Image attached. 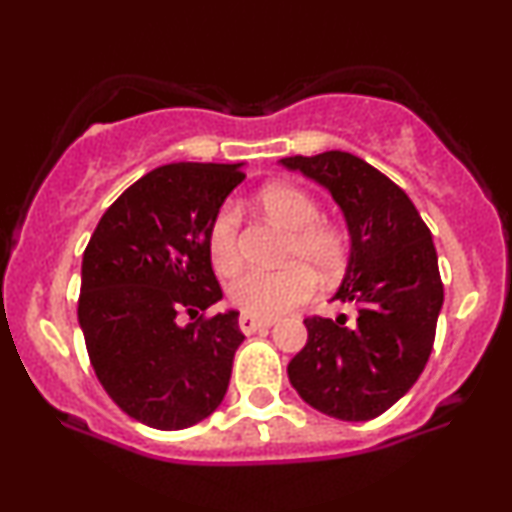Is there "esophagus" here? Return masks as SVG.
<instances>
[{
	"mask_svg": "<svg viewBox=\"0 0 512 512\" xmlns=\"http://www.w3.org/2000/svg\"><path fill=\"white\" fill-rule=\"evenodd\" d=\"M238 325L245 334H255L260 330H267V327H272L274 320H260V317H252V315H240Z\"/></svg>",
	"mask_w": 512,
	"mask_h": 512,
	"instance_id": "obj_1",
	"label": "esophagus"
}]
</instances>
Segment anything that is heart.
I'll list each match as a JSON object with an SVG mask.
<instances>
[{
	"label": "heart",
	"mask_w": 512,
	"mask_h": 512,
	"mask_svg": "<svg viewBox=\"0 0 512 512\" xmlns=\"http://www.w3.org/2000/svg\"><path fill=\"white\" fill-rule=\"evenodd\" d=\"M260 207L286 231H291L284 250L286 267L276 272L240 274L228 286V301L240 313L269 317L289 313L291 308L313 298L317 272L322 279H334L346 264V238L342 231L320 219V207L308 192L296 185H269L260 192ZM209 260L223 276L238 272L243 262L240 252V216L233 204L216 211L207 236Z\"/></svg>",
	"instance_id": "b5f03b06"
}]
</instances>
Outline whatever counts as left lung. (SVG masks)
Listing matches in <instances>:
<instances>
[{"mask_svg": "<svg viewBox=\"0 0 512 512\" xmlns=\"http://www.w3.org/2000/svg\"><path fill=\"white\" fill-rule=\"evenodd\" d=\"M281 166L330 190L344 211L351 255L334 301L346 315L308 317V342L289 363V380L310 407L342 421H370L424 373L443 308L438 255L407 192L346 151L281 158Z\"/></svg>", "mask_w": 512, "mask_h": 512, "instance_id": "8db88e82", "label": "left lung"}]
</instances>
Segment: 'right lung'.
I'll list each match as a JSON object with an SVG mask.
<instances>
[{
	"instance_id": "1",
	"label": "right lung",
	"mask_w": 512,
	"mask_h": 512,
	"mask_svg": "<svg viewBox=\"0 0 512 512\" xmlns=\"http://www.w3.org/2000/svg\"><path fill=\"white\" fill-rule=\"evenodd\" d=\"M243 163H170L110 204L81 262L79 325L110 399L132 419L180 431L207 419L245 334L221 301L207 236ZM191 315L187 326L181 317Z\"/></svg>"
}]
</instances>
